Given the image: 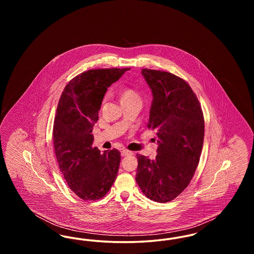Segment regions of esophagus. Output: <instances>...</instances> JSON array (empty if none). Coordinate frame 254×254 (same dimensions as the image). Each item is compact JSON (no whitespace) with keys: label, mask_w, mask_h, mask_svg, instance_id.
<instances>
[{"label":"esophagus","mask_w":254,"mask_h":254,"mask_svg":"<svg viewBox=\"0 0 254 254\" xmlns=\"http://www.w3.org/2000/svg\"><path fill=\"white\" fill-rule=\"evenodd\" d=\"M132 152L129 151V150H127V149H123L121 151L122 156H128V155H131Z\"/></svg>","instance_id":"obj_1"}]
</instances>
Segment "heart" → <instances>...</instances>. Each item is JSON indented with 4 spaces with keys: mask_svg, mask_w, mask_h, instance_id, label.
Masks as SVG:
<instances>
[{
    "mask_svg": "<svg viewBox=\"0 0 254 254\" xmlns=\"http://www.w3.org/2000/svg\"><path fill=\"white\" fill-rule=\"evenodd\" d=\"M131 98H139L138 94L135 91H133L132 89H125V90L122 91V100L131 99Z\"/></svg>",
    "mask_w": 254,
    "mask_h": 254,
    "instance_id": "obj_1",
    "label": "heart"
}]
</instances>
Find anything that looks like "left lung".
<instances>
[{
    "label": "left lung",
    "mask_w": 254,
    "mask_h": 254,
    "mask_svg": "<svg viewBox=\"0 0 254 254\" xmlns=\"http://www.w3.org/2000/svg\"><path fill=\"white\" fill-rule=\"evenodd\" d=\"M153 100L147 127L157 135V155L137 154L136 182L143 193L158 203L175 199L189 186L201 156L205 122L191 87L166 71L142 69Z\"/></svg>",
    "instance_id": "left-lung-1"
}]
</instances>
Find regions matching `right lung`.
Returning <instances> with one entry per match:
<instances>
[{
  "label": "right lung",
  "mask_w": 254,
  "mask_h": 254,
  "mask_svg": "<svg viewBox=\"0 0 254 254\" xmlns=\"http://www.w3.org/2000/svg\"><path fill=\"white\" fill-rule=\"evenodd\" d=\"M129 68H99L81 73L65 85L53 125V145L67 186L85 201L109 192L121 161L117 149L104 153L93 147L91 134L104 96L111 84Z\"/></svg>",
  "instance_id": "1"
}]
</instances>
